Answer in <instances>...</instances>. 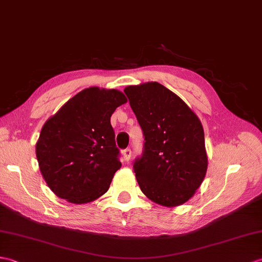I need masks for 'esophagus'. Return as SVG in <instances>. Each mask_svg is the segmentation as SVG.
<instances>
[{
    "instance_id": "34e87169",
    "label": "esophagus",
    "mask_w": 262,
    "mask_h": 262,
    "mask_svg": "<svg viewBox=\"0 0 262 262\" xmlns=\"http://www.w3.org/2000/svg\"><path fill=\"white\" fill-rule=\"evenodd\" d=\"M123 155H124V159L126 162H128L130 160V156H132V149L130 148H126L123 150Z\"/></svg>"
}]
</instances>
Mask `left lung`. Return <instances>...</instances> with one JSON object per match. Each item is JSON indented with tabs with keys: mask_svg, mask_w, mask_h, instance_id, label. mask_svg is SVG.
<instances>
[{
	"mask_svg": "<svg viewBox=\"0 0 262 262\" xmlns=\"http://www.w3.org/2000/svg\"><path fill=\"white\" fill-rule=\"evenodd\" d=\"M124 93L144 135L133 168L142 192L164 206L185 203L208 168L200 119L178 95L159 82L126 87Z\"/></svg>",
	"mask_w": 262,
	"mask_h": 262,
	"instance_id": "obj_1",
	"label": "left lung"
}]
</instances>
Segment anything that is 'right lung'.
<instances>
[{
  "mask_svg": "<svg viewBox=\"0 0 262 262\" xmlns=\"http://www.w3.org/2000/svg\"><path fill=\"white\" fill-rule=\"evenodd\" d=\"M127 101L116 89H83L49 118L35 153L51 191L71 203H88L105 194L120 168L111 117Z\"/></svg>",
  "mask_w": 262,
  "mask_h": 262,
  "instance_id": "add662e5",
  "label": "right lung"
}]
</instances>
